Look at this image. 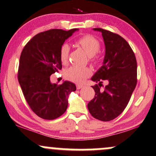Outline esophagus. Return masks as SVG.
<instances>
[{
  "instance_id": "1",
  "label": "esophagus",
  "mask_w": 156,
  "mask_h": 156,
  "mask_svg": "<svg viewBox=\"0 0 156 156\" xmlns=\"http://www.w3.org/2000/svg\"><path fill=\"white\" fill-rule=\"evenodd\" d=\"M82 87H83V85H81V84H76V89L77 90L81 89Z\"/></svg>"
}]
</instances>
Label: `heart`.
Here are the masks:
<instances>
[{
  "label": "heart",
  "instance_id": "1",
  "mask_svg": "<svg viewBox=\"0 0 156 156\" xmlns=\"http://www.w3.org/2000/svg\"><path fill=\"white\" fill-rule=\"evenodd\" d=\"M76 45L80 46L89 55L90 60L95 63L96 60V53H98L101 48V43L99 40L93 36L87 34L80 37L76 41ZM70 47L69 44L63 43L60 48L59 58L63 64H66L69 61ZM64 76L69 81L75 83H82L87 77L91 76L92 71L88 67L80 68L77 66H71L64 72Z\"/></svg>",
  "mask_w": 156,
  "mask_h": 156
}]
</instances>
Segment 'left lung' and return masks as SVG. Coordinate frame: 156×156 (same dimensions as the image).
I'll return each mask as SVG.
<instances>
[{"mask_svg":"<svg viewBox=\"0 0 156 156\" xmlns=\"http://www.w3.org/2000/svg\"><path fill=\"white\" fill-rule=\"evenodd\" d=\"M93 30L101 32L105 54L103 66L91 79L98 84L93 86L95 95L87 108L94 118L108 122L124 111L131 98L137 82V60L132 48L119 34L101 28Z\"/></svg>","mask_w":156,"mask_h":156,"instance_id":"1","label":"left lung"}]
</instances>
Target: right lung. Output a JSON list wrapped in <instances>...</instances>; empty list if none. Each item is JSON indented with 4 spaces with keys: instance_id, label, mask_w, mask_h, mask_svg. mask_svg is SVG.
Returning <instances> with one entry per match:
<instances>
[{
    "instance_id": "1",
    "label": "right lung",
    "mask_w": 156,
    "mask_h": 156,
    "mask_svg": "<svg viewBox=\"0 0 156 156\" xmlns=\"http://www.w3.org/2000/svg\"><path fill=\"white\" fill-rule=\"evenodd\" d=\"M78 29H53L36 34L22 50L18 80L29 106L37 116L53 120L66 111L69 95L76 90L71 82L51 84L50 76L62 69L61 46Z\"/></svg>"
}]
</instances>
